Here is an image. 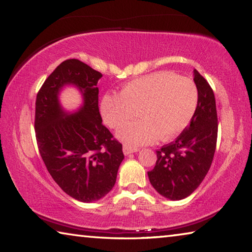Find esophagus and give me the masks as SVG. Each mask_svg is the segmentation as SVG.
Returning a JSON list of instances; mask_svg holds the SVG:
<instances>
[{
    "mask_svg": "<svg viewBox=\"0 0 252 252\" xmlns=\"http://www.w3.org/2000/svg\"><path fill=\"white\" fill-rule=\"evenodd\" d=\"M138 150H139L138 148L132 147V146H129V144H125V146H123V153H125L126 156V155H130V153L136 152Z\"/></svg>",
    "mask_w": 252,
    "mask_h": 252,
    "instance_id": "34e87169",
    "label": "esophagus"
}]
</instances>
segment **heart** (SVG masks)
Listing matches in <instances>:
<instances>
[{
    "instance_id": "heart-1",
    "label": "heart",
    "mask_w": 252,
    "mask_h": 252,
    "mask_svg": "<svg viewBox=\"0 0 252 252\" xmlns=\"http://www.w3.org/2000/svg\"><path fill=\"white\" fill-rule=\"evenodd\" d=\"M199 93L189 78L173 72H155L123 85L120 94L108 93L101 102L104 122L120 129L138 116L142 120L119 131L131 146H143L158 138L170 140L186 129L197 110Z\"/></svg>"
}]
</instances>
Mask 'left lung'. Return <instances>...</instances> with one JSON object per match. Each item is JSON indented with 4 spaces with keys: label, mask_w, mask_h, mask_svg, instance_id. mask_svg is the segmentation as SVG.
Listing matches in <instances>:
<instances>
[{
    "label": "left lung",
    "mask_w": 252,
    "mask_h": 252,
    "mask_svg": "<svg viewBox=\"0 0 252 252\" xmlns=\"http://www.w3.org/2000/svg\"><path fill=\"white\" fill-rule=\"evenodd\" d=\"M199 99L190 125L157 150L155 168L148 172L152 187L163 197L181 200L203 181L211 167L218 138L216 99L208 81L194 70Z\"/></svg>",
    "instance_id": "left-lung-1"
}]
</instances>
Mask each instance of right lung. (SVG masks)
Here are the masks:
<instances>
[{
	"instance_id": "obj_1",
	"label": "right lung",
	"mask_w": 252,
	"mask_h": 252,
	"mask_svg": "<svg viewBox=\"0 0 252 252\" xmlns=\"http://www.w3.org/2000/svg\"><path fill=\"white\" fill-rule=\"evenodd\" d=\"M101 76L80 60H65L44 81L35 101L34 129L42 160L58 186L82 202L96 201L112 190L125 159L122 144L102 123L96 88ZM70 83L84 92L85 105L65 117L57 93Z\"/></svg>"
}]
</instances>
